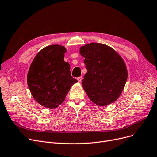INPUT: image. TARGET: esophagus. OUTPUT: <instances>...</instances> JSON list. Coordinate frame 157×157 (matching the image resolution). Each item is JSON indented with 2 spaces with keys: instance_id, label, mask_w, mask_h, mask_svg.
I'll return each instance as SVG.
<instances>
[{
  "instance_id": "obj_1",
  "label": "esophagus",
  "mask_w": 157,
  "mask_h": 157,
  "mask_svg": "<svg viewBox=\"0 0 157 157\" xmlns=\"http://www.w3.org/2000/svg\"><path fill=\"white\" fill-rule=\"evenodd\" d=\"M82 79H83V78H82V76H80V77H79V78H77V79H78V81L79 82H81L82 81Z\"/></svg>"
}]
</instances>
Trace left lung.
<instances>
[{
	"label": "left lung",
	"instance_id": "obj_1",
	"mask_svg": "<svg viewBox=\"0 0 157 157\" xmlns=\"http://www.w3.org/2000/svg\"><path fill=\"white\" fill-rule=\"evenodd\" d=\"M79 53L85 57L87 70L82 85L89 99L99 106L115 101L122 92L127 79L122 58L110 46L96 43L82 46Z\"/></svg>",
	"mask_w": 157,
	"mask_h": 157
}]
</instances>
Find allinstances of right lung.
<instances>
[{"instance_id":"right-lung-1","label":"right lung","mask_w":157,"mask_h":157,"mask_svg":"<svg viewBox=\"0 0 157 157\" xmlns=\"http://www.w3.org/2000/svg\"><path fill=\"white\" fill-rule=\"evenodd\" d=\"M67 50L52 44L40 50L33 59L27 75V83L33 98L43 107L54 109L64 101L72 85L77 83L68 62Z\"/></svg>"}]
</instances>
